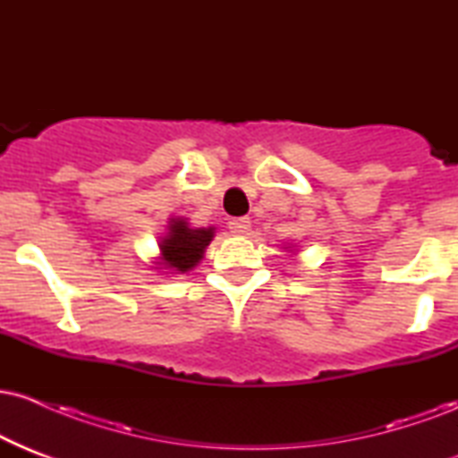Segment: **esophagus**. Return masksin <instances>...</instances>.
Segmentation results:
<instances>
[{
    "label": "esophagus",
    "mask_w": 458,
    "mask_h": 458,
    "mask_svg": "<svg viewBox=\"0 0 458 458\" xmlns=\"http://www.w3.org/2000/svg\"><path fill=\"white\" fill-rule=\"evenodd\" d=\"M228 228H230V233H234V234H247L251 228V222H250V217H239V219H233V222L228 224Z\"/></svg>",
    "instance_id": "34e87169"
}]
</instances>
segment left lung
I'll use <instances>...</instances> for the list:
<instances>
[{
    "label": "left lung",
    "mask_w": 458,
    "mask_h": 458,
    "mask_svg": "<svg viewBox=\"0 0 458 458\" xmlns=\"http://www.w3.org/2000/svg\"><path fill=\"white\" fill-rule=\"evenodd\" d=\"M284 250H288V247H284ZM288 251H291V254H295V251H293V250H288ZM297 256V254H295Z\"/></svg>",
    "instance_id": "left-lung-1"
}]
</instances>
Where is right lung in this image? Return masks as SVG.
Returning <instances> with one entry per match:
<instances>
[{
	"instance_id": "right-lung-1",
	"label": "right lung",
	"mask_w": 458,
	"mask_h": 458,
	"mask_svg": "<svg viewBox=\"0 0 458 458\" xmlns=\"http://www.w3.org/2000/svg\"><path fill=\"white\" fill-rule=\"evenodd\" d=\"M213 236L215 225L191 228L187 217H170L165 233L159 236V243H157L159 254L150 262V269H155L159 276H178V273L196 269Z\"/></svg>"
}]
</instances>
